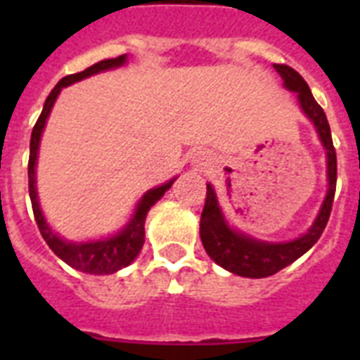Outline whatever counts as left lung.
I'll use <instances>...</instances> for the list:
<instances>
[{
	"mask_svg": "<svg viewBox=\"0 0 360 360\" xmlns=\"http://www.w3.org/2000/svg\"><path fill=\"white\" fill-rule=\"evenodd\" d=\"M274 69L278 70V75L282 76L284 86L291 91H297L301 108L304 110V114L314 121L316 129H318L321 143L327 149L329 191H327L323 207L319 211L318 219L304 236L295 240H290V243L271 245V243L254 240L250 237L240 236L237 231L230 230L224 217L220 213L213 186L207 185L205 205H203L202 219H200V237H202L203 248L220 267L228 269L239 276H246V278L271 276V274L278 273L284 267H288L290 263L299 259L304 252L310 250L316 245V240L321 237L325 226L329 222L336 192V151L335 146H333V138H330L329 121H327L323 108L316 103L308 84L295 69L282 63L274 65Z\"/></svg>",
	"mask_w": 360,
	"mask_h": 360,
	"instance_id": "obj_1",
	"label": "left lung"
}]
</instances>
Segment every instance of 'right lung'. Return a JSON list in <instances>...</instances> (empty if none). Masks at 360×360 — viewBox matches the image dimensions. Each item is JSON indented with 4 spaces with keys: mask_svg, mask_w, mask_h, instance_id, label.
Instances as JSON below:
<instances>
[{
    "mask_svg": "<svg viewBox=\"0 0 360 360\" xmlns=\"http://www.w3.org/2000/svg\"><path fill=\"white\" fill-rule=\"evenodd\" d=\"M127 56H120L114 59H103L98 63L87 67L82 72L76 75L65 76L63 80L58 82V86L53 87L52 93L48 95L44 108H42L39 120H37L33 132H31V141H30V162H27V179H30V198H31V207H33V214H35V222L39 226L42 239L46 240V245L53 250V254L61 257L67 265L78 269L82 273L89 274H110L120 271V269L127 267L138 254H140L143 240H146V217L149 213V209L164 196V192L168 191L169 186L174 185V181H169L166 185L157 186L141 198V202L138 203L134 217L129 222V226L121 231L120 236L112 237L106 240H97V243H82V245H75V243H65L59 239L50 226L46 224V220L42 217L39 202H37V191H35V162H37V151H39V141H41L42 129L48 120V114L52 110L56 98H58L59 91L65 86H69L72 82H78L82 78L101 72V70L112 69V67H120L124 63Z\"/></svg>",
    "mask_w": 360,
    "mask_h": 360,
    "instance_id": "add662e5",
    "label": "right lung"
}]
</instances>
